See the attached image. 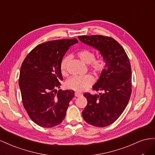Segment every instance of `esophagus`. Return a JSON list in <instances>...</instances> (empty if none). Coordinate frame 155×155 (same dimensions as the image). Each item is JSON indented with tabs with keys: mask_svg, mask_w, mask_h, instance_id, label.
I'll return each mask as SVG.
<instances>
[{
	"mask_svg": "<svg viewBox=\"0 0 155 155\" xmlns=\"http://www.w3.org/2000/svg\"><path fill=\"white\" fill-rule=\"evenodd\" d=\"M81 95H82V94H81V93H79V92H75L74 93V96L75 97H80Z\"/></svg>",
	"mask_w": 155,
	"mask_h": 155,
	"instance_id": "esophagus-1",
	"label": "esophagus"
}]
</instances>
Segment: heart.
Masks as SVG:
<instances>
[{"label":"heart","mask_w":155,"mask_h":155,"mask_svg":"<svg viewBox=\"0 0 155 155\" xmlns=\"http://www.w3.org/2000/svg\"><path fill=\"white\" fill-rule=\"evenodd\" d=\"M77 56L80 60L86 64H90V68L95 73L98 74L104 69L106 61L103 58H95L94 52L90 49H82L77 52ZM69 57L65 56L61 60L60 63V71L61 74H67L68 62ZM94 83V78L90 74L84 76H73L65 83L68 89L77 91H82L90 87Z\"/></svg>","instance_id":"heart-1"}]
</instances>
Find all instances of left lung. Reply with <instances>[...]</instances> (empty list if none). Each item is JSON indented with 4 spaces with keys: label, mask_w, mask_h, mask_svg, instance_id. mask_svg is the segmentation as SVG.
Masks as SVG:
<instances>
[{
    "label": "left lung",
    "mask_w": 155,
    "mask_h": 155,
    "mask_svg": "<svg viewBox=\"0 0 155 155\" xmlns=\"http://www.w3.org/2000/svg\"><path fill=\"white\" fill-rule=\"evenodd\" d=\"M82 43L98 50L105 60L106 67L93 90L99 95L84 94L87 104L82 117L88 124L99 127L111 125L124 111L132 92V73L124 48L114 39L101 35L81 36Z\"/></svg>",
    "instance_id": "1"
}]
</instances>
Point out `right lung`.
Instances as JSON below:
<instances>
[{
    "instance_id": "obj_1",
    "label": "right lung",
    "mask_w": 155,
    "mask_h": 155,
    "mask_svg": "<svg viewBox=\"0 0 155 155\" xmlns=\"http://www.w3.org/2000/svg\"><path fill=\"white\" fill-rule=\"evenodd\" d=\"M77 39H58L37 45L21 65L19 85L22 101L29 117L38 125L50 128L65 118L73 90L56 91L63 81L60 63Z\"/></svg>"
}]
</instances>
